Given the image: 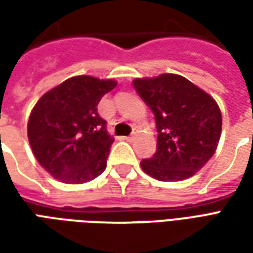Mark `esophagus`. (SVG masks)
Here are the masks:
<instances>
[{
    "instance_id": "obj_1",
    "label": "esophagus",
    "mask_w": 253,
    "mask_h": 253,
    "mask_svg": "<svg viewBox=\"0 0 253 253\" xmlns=\"http://www.w3.org/2000/svg\"><path fill=\"white\" fill-rule=\"evenodd\" d=\"M135 137H137V135H135V132H132L131 135H128V137H125V139H126V141H128V142H132V141L135 139Z\"/></svg>"
}]
</instances>
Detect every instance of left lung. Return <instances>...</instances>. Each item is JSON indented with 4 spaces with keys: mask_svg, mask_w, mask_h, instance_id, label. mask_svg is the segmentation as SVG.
I'll return each mask as SVG.
<instances>
[{
    "mask_svg": "<svg viewBox=\"0 0 253 253\" xmlns=\"http://www.w3.org/2000/svg\"><path fill=\"white\" fill-rule=\"evenodd\" d=\"M132 85L153 111L159 132L156 153L141 161L143 172L160 181L195 175L219 142L222 116L217 101L179 74L135 78Z\"/></svg>",
    "mask_w": 253,
    "mask_h": 253,
    "instance_id": "8db88e82",
    "label": "left lung"
}]
</instances>
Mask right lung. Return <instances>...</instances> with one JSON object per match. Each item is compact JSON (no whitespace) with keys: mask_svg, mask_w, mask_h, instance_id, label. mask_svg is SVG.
<instances>
[{"mask_svg":"<svg viewBox=\"0 0 253 253\" xmlns=\"http://www.w3.org/2000/svg\"><path fill=\"white\" fill-rule=\"evenodd\" d=\"M115 80L76 76L38 100L28 119V141L38 163L57 180L81 184L104 172L114 138L97 104Z\"/></svg>","mask_w":253,"mask_h":253,"instance_id":"obj_1","label":"right lung"}]
</instances>
